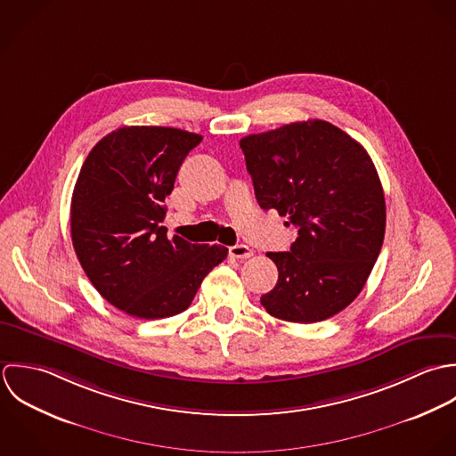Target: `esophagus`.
Here are the masks:
<instances>
[{"mask_svg":"<svg viewBox=\"0 0 456 456\" xmlns=\"http://www.w3.org/2000/svg\"><path fill=\"white\" fill-rule=\"evenodd\" d=\"M229 256L234 257V259L243 261V259L252 257V256H254V250H252L250 247H247V245H234V247L229 248Z\"/></svg>","mask_w":456,"mask_h":456,"instance_id":"34e87169","label":"esophagus"}]
</instances>
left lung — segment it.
<instances>
[{
  "label": "left lung",
  "mask_w": 456,
  "mask_h": 456,
  "mask_svg": "<svg viewBox=\"0 0 456 456\" xmlns=\"http://www.w3.org/2000/svg\"><path fill=\"white\" fill-rule=\"evenodd\" d=\"M257 202L297 227L289 252H270L278 281L261 305L287 322L333 317L362 292L386 229V202L363 146L308 119L240 141Z\"/></svg>",
  "instance_id": "obj_1"
}]
</instances>
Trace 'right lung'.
Here are the masks:
<instances>
[{
	"mask_svg": "<svg viewBox=\"0 0 456 456\" xmlns=\"http://www.w3.org/2000/svg\"><path fill=\"white\" fill-rule=\"evenodd\" d=\"M202 135L169 126H123L100 139L72 193L77 259L103 299L139 319L186 310L222 245L167 238L166 197Z\"/></svg>",
	"mask_w": 456,
	"mask_h": 456,
	"instance_id": "1",
	"label": "right lung"
}]
</instances>
